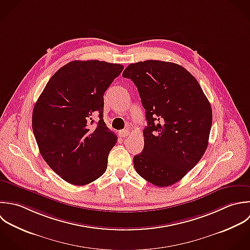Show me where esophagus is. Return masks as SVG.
Listing matches in <instances>:
<instances>
[{
  "label": "esophagus",
  "mask_w": 250,
  "mask_h": 250,
  "mask_svg": "<svg viewBox=\"0 0 250 250\" xmlns=\"http://www.w3.org/2000/svg\"><path fill=\"white\" fill-rule=\"evenodd\" d=\"M128 134H129V131L127 129H123V130L119 131V136L122 137V138H125V137L128 136Z\"/></svg>",
  "instance_id": "esophagus-1"
}]
</instances>
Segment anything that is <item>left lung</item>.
<instances>
[{"label": "left lung", "instance_id": "8db88e82", "mask_svg": "<svg viewBox=\"0 0 250 250\" xmlns=\"http://www.w3.org/2000/svg\"><path fill=\"white\" fill-rule=\"evenodd\" d=\"M136 85L146 110L144 149L134 156L136 172L158 187L182 179L202 159L212 110L195 77L182 66L160 60L129 64L123 73Z\"/></svg>", "mask_w": 250, "mask_h": 250}]
</instances>
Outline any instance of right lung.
Returning <instances> with one entry per match:
<instances>
[{
    "instance_id": "obj_1",
    "label": "right lung",
    "mask_w": 250,
    "mask_h": 250,
    "mask_svg": "<svg viewBox=\"0 0 250 250\" xmlns=\"http://www.w3.org/2000/svg\"><path fill=\"white\" fill-rule=\"evenodd\" d=\"M123 69L99 60L71 61L50 78L34 106L32 127L40 153L70 184H89L106 171L118 137L104 123L103 95ZM95 114L100 121L93 126Z\"/></svg>"
}]
</instances>
